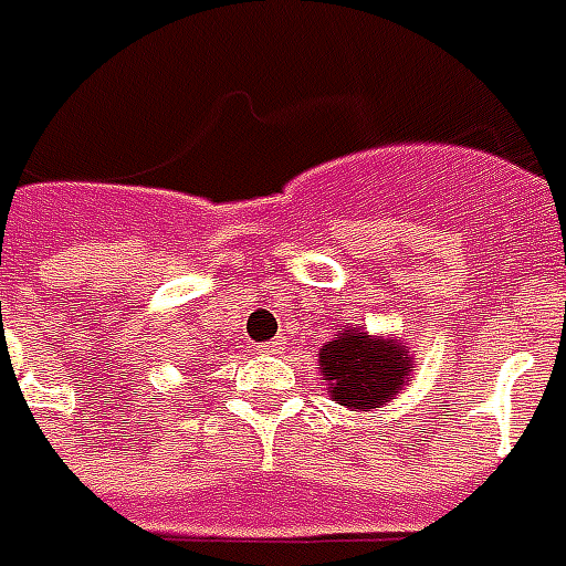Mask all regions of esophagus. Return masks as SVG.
I'll use <instances>...</instances> for the list:
<instances>
[{
	"instance_id": "esophagus-1",
	"label": "esophagus",
	"mask_w": 566,
	"mask_h": 566,
	"mask_svg": "<svg viewBox=\"0 0 566 566\" xmlns=\"http://www.w3.org/2000/svg\"><path fill=\"white\" fill-rule=\"evenodd\" d=\"M280 348H283V339H271L265 346H259V352H268V355H277Z\"/></svg>"
}]
</instances>
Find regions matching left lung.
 I'll use <instances>...</instances> for the list:
<instances>
[{
    "label": "left lung",
    "instance_id": "left-lung-1",
    "mask_svg": "<svg viewBox=\"0 0 566 566\" xmlns=\"http://www.w3.org/2000/svg\"><path fill=\"white\" fill-rule=\"evenodd\" d=\"M318 367L328 379L331 397L355 411L381 409L397 397L411 373L406 348L369 334H343L318 352Z\"/></svg>",
    "mask_w": 566,
    "mask_h": 566
}]
</instances>
